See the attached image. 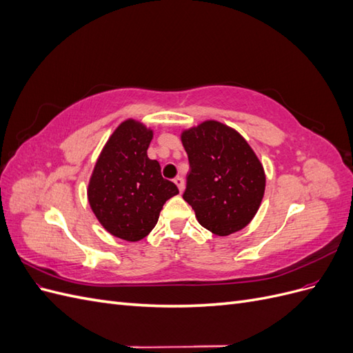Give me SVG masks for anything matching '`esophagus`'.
<instances>
[{
    "label": "esophagus",
    "mask_w": 353,
    "mask_h": 353,
    "mask_svg": "<svg viewBox=\"0 0 353 353\" xmlns=\"http://www.w3.org/2000/svg\"><path fill=\"white\" fill-rule=\"evenodd\" d=\"M174 183L176 184V187H178V190L181 191V193H183V191H184V178L183 176H176L174 179Z\"/></svg>",
    "instance_id": "1"
}]
</instances>
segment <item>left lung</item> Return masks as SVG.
I'll return each mask as SVG.
<instances>
[{
    "label": "left lung",
    "mask_w": 353,
    "mask_h": 353,
    "mask_svg": "<svg viewBox=\"0 0 353 353\" xmlns=\"http://www.w3.org/2000/svg\"><path fill=\"white\" fill-rule=\"evenodd\" d=\"M181 140L190 163L183 199L200 225L222 237L243 230L265 191L262 163L248 141L216 121L184 131Z\"/></svg>",
    "instance_id": "obj_1"
}]
</instances>
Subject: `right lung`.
<instances>
[{
  "label": "right lung",
  "instance_id": "1",
  "mask_svg": "<svg viewBox=\"0 0 353 353\" xmlns=\"http://www.w3.org/2000/svg\"><path fill=\"white\" fill-rule=\"evenodd\" d=\"M153 131L132 119L122 122L104 145L88 185V200L101 225L126 241L144 239L165 201L179 191L148 159Z\"/></svg>",
  "mask_w": 353,
  "mask_h": 353
}]
</instances>
